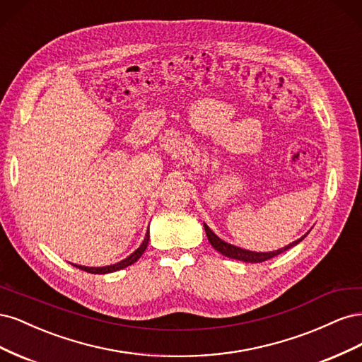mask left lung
<instances>
[{"instance_id": "8db88e82", "label": "left lung", "mask_w": 362, "mask_h": 362, "mask_svg": "<svg viewBox=\"0 0 362 362\" xmlns=\"http://www.w3.org/2000/svg\"><path fill=\"white\" fill-rule=\"evenodd\" d=\"M204 229H205V234L208 237V242H210V245L217 250L221 252L222 255L228 257V258H233V259H238V261H245V262H262V261H267L273 257H276L279 254H282V252L288 250L290 247L299 245L302 240L310 234V231L306 233L305 235H302L300 238L296 240V242L290 243L288 246L286 247H281L278 250H272V252H254V250H247V249H242L238 246H234L231 243H226L225 240H222L221 237H217L210 228H208L206 223H204Z\"/></svg>"}]
</instances>
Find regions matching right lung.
<instances>
[{
	"label": "right lung",
	"mask_w": 362,
	"mask_h": 362,
	"mask_svg": "<svg viewBox=\"0 0 362 362\" xmlns=\"http://www.w3.org/2000/svg\"><path fill=\"white\" fill-rule=\"evenodd\" d=\"M148 243H149V228H148V233H146V235H145L144 242H141V245H140L129 257H127V258L122 259V261L116 262V264L104 266V267H87V266H78V264H72V266L78 267V269H81V270H84V272H87V273H95V275H105V273L117 272V270H120V269H125V267H128V266H131V264H134V262H136L141 255H144L145 249L148 247Z\"/></svg>",
	"instance_id": "obj_1"
}]
</instances>
